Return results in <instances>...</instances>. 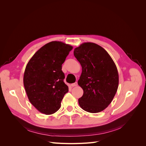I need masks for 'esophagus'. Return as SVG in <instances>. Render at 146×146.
I'll list each match as a JSON object with an SVG mask.
<instances>
[{"instance_id":"obj_1","label":"esophagus","mask_w":146,"mask_h":146,"mask_svg":"<svg viewBox=\"0 0 146 146\" xmlns=\"http://www.w3.org/2000/svg\"><path fill=\"white\" fill-rule=\"evenodd\" d=\"M77 82H76V83H72V84H71V86H72V87H75V86H77Z\"/></svg>"}]
</instances>
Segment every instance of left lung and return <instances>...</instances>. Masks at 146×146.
<instances>
[{"label": "left lung", "mask_w": 146, "mask_h": 146, "mask_svg": "<svg viewBox=\"0 0 146 146\" xmlns=\"http://www.w3.org/2000/svg\"><path fill=\"white\" fill-rule=\"evenodd\" d=\"M80 63L82 74L78 85L83 90L78 104L85 111L96 113L111 104L119 85L117 67L103 47L93 42H84L74 49Z\"/></svg>", "instance_id": "1"}]
</instances>
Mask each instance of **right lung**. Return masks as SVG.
Here are the masks:
<instances>
[{"mask_svg": "<svg viewBox=\"0 0 146 146\" xmlns=\"http://www.w3.org/2000/svg\"><path fill=\"white\" fill-rule=\"evenodd\" d=\"M72 48L63 42H50L39 48L26 66L23 79L26 93L41 113L48 115L58 111L69 91L61 69Z\"/></svg>", "mask_w": 146, "mask_h": 146, "instance_id": "obj_1", "label": "right lung"}]
</instances>
